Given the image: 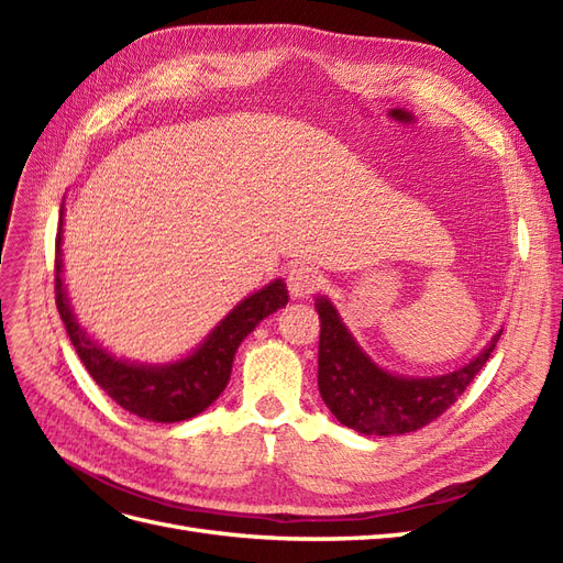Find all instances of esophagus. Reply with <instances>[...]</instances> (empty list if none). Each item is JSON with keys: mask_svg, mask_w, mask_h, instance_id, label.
<instances>
[{"mask_svg": "<svg viewBox=\"0 0 563 563\" xmlns=\"http://www.w3.org/2000/svg\"><path fill=\"white\" fill-rule=\"evenodd\" d=\"M286 282H288V291H291L296 298H308L321 286V275L314 267L296 265L291 272H288Z\"/></svg>", "mask_w": 563, "mask_h": 563, "instance_id": "esophagus-1", "label": "esophagus"}]
</instances>
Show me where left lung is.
<instances>
[{"instance_id": "1", "label": "left lung", "mask_w": 563, "mask_h": 563, "mask_svg": "<svg viewBox=\"0 0 563 563\" xmlns=\"http://www.w3.org/2000/svg\"><path fill=\"white\" fill-rule=\"evenodd\" d=\"M314 308L321 321L319 395L345 428L362 434L395 437L437 420L484 368L503 333L463 368L434 378H404L380 368L356 345L329 298L319 296Z\"/></svg>"}]
</instances>
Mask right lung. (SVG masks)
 Listing matches in <instances>:
<instances>
[{
    "instance_id": "add662e5",
    "label": "right lung",
    "mask_w": 563,
    "mask_h": 563,
    "mask_svg": "<svg viewBox=\"0 0 563 563\" xmlns=\"http://www.w3.org/2000/svg\"><path fill=\"white\" fill-rule=\"evenodd\" d=\"M60 242L63 207L56 234V305L81 364L87 366L91 378L108 391V397H112L124 411L152 422H180L209 408L230 380L234 352L242 345V340L265 317L277 312L288 302L286 284L275 279L236 305L209 333V338L192 354H187L185 360L162 366L131 364L126 360H117L114 354L100 347L79 327L60 277Z\"/></svg>"
}]
</instances>
